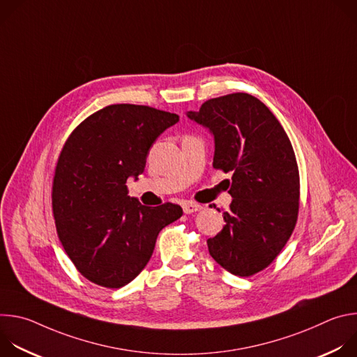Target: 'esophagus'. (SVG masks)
Here are the masks:
<instances>
[{
	"instance_id": "obj_1",
	"label": "esophagus",
	"mask_w": 357,
	"mask_h": 357,
	"mask_svg": "<svg viewBox=\"0 0 357 357\" xmlns=\"http://www.w3.org/2000/svg\"><path fill=\"white\" fill-rule=\"evenodd\" d=\"M182 208H183V212L188 213V215L193 213V212H199V211L203 209V206L199 205V203H196V202H183Z\"/></svg>"
}]
</instances>
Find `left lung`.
<instances>
[{"label":"left lung","instance_id":"left-lung-1","mask_svg":"<svg viewBox=\"0 0 357 357\" xmlns=\"http://www.w3.org/2000/svg\"><path fill=\"white\" fill-rule=\"evenodd\" d=\"M186 116L215 138L213 168L231 172L233 200L208 247L229 273L268 267L291 237L299 209V172L291 141L270 109L247 93L205 101Z\"/></svg>","mask_w":357,"mask_h":357}]
</instances>
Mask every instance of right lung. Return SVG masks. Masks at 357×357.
Here are the masks:
<instances>
[{
	"label": "right lung",
	"mask_w": 357,
	"mask_h": 357,
	"mask_svg": "<svg viewBox=\"0 0 357 357\" xmlns=\"http://www.w3.org/2000/svg\"><path fill=\"white\" fill-rule=\"evenodd\" d=\"M179 116L148 106L112 105L80 123L55 169L52 208L59 240L89 281L120 288L149 261L160 231L182 208L141 205L127 179L144 172L155 139Z\"/></svg>",
	"instance_id": "obj_1"
}]
</instances>
